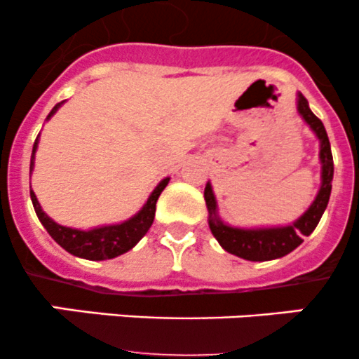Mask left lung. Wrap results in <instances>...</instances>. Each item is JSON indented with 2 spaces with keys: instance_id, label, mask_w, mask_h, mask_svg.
<instances>
[{
  "instance_id": "1",
  "label": "left lung",
  "mask_w": 359,
  "mask_h": 359,
  "mask_svg": "<svg viewBox=\"0 0 359 359\" xmlns=\"http://www.w3.org/2000/svg\"><path fill=\"white\" fill-rule=\"evenodd\" d=\"M295 107L302 121L311 128L320 142V189L309 208L290 224H280V226H255V227H240L231 226L219 215V205H217L215 193L210 184L205 186V201L208 210V227L219 245L226 252L240 257V259L252 260V262H262V260H274L288 255L300 243L304 236H309L316 229L321 215L327 210L328 200L332 193V180H334V158H332L330 140H328L327 130H325L321 119L314 116L309 109V102L300 92H297Z\"/></svg>"
}]
</instances>
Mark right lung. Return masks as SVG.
Listing matches in <instances>:
<instances>
[{
  "instance_id": "right-lung-1",
  "label": "right lung",
  "mask_w": 359,
  "mask_h": 359,
  "mask_svg": "<svg viewBox=\"0 0 359 359\" xmlns=\"http://www.w3.org/2000/svg\"><path fill=\"white\" fill-rule=\"evenodd\" d=\"M66 100L55 104L50 114L46 116V121L55 114L60 107L64 106ZM39 135L36 137V142L32 146L31 154V165H29V173L32 175L36 161V151H38ZM170 177H165L159 180L158 186L154 187L153 193L149 194L147 201L144 203L142 208L132 215L130 219L123 220L118 224H104V226L90 227V229H76V227H67L62 224H57L52 217L46 215L43 212L41 205H39L38 198H36L34 191L31 187V201L34 206V212L38 215L39 222L43 224L50 236L57 241L66 252L71 255L79 257V259L86 260H107L114 259V257L123 255L128 250H132L144 238V234L149 231L151 224L154 220V213H156V201L161 194V191L168 186Z\"/></svg>"
}]
</instances>
